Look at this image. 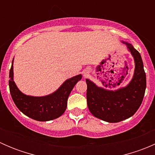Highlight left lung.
Here are the masks:
<instances>
[{"label":"left lung","instance_id":"1","mask_svg":"<svg viewBox=\"0 0 155 155\" xmlns=\"http://www.w3.org/2000/svg\"><path fill=\"white\" fill-rule=\"evenodd\" d=\"M121 43L126 44L135 63L130 82L126 86L113 91L97 86L86 79L89 111L96 118L109 123L119 122L133 116L143 102L146 88V76L140 52L130 43Z\"/></svg>","mask_w":155,"mask_h":155}]
</instances>
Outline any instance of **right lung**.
I'll return each mask as SVG.
<instances>
[{"instance_id":"right-lung-1","label":"right lung","mask_w":155,"mask_h":155,"mask_svg":"<svg viewBox=\"0 0 155 155\" xmlns=\"http://www.w3.org/2000/svg\"><path fill=\"white\" fill-rule=\"evenodd\" d=\"M13 61L10 70L9 87L12 101L17 108L29 118L39 121H48L61 116L68 106L70 92L82 76L79 74L67 79L55 91L42 97L23 94L13 80Z\"/></svg>"}]
</instances>
